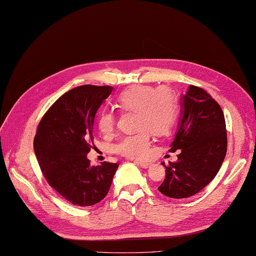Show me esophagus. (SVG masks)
<instances>
[{
	"label": "esophagus",
	"instance_id": "obj_1",
	"mask_svg": "<svg viewBox=\"0 0 256 256\" xmlns=\"http://www.w3.org/2000/svg\"><path fill=\"white\" fill-rule=\"evenodd\" d=\"M135 163H137V164L142 166V168H147L152 166V163L148 162V161H135Z\"/></svg>",
	"mask_w": 256,
	"mask_h": 256
}]
</instances>
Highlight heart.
Listing matches in <instances>:
<instances>
[{"label": "heart", "instance_id": "obj_1", "mask_svg": "<svg viewBox=\"0 0 256 256\" xmlns=\"http://www.w3.org/2000/svg\"><path fill=\"white\" fill-rule=\"evenodd\" d=\"M118 104L123 110H135V126L138 132L123 136L114 146V152L128 158L146 156L150 146V130L154 135H166L173 128L178 116V100L168 88L149 85H135L118 96ZM114 128V116L104 110L98 118V128L109 134Z\"/></svg>", "mask_w": 256, "mask_h": 256}]
</instances>
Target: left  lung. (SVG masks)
<instances>
[{"instance_id": "left-lung-1", "label": "left lung", "mask_w": 256, "mask_h": 256, "mask_svg": "<svg viewBox=\"0 0 256 256\" xmlns=\"http://www.w3.org/2000/svg\"><path fill=\"white\" fill-rule=\"evenodd\" d=\"M178 161L166 168L159 192L173 199L201 192L222 164L227 152L226 123L220 104L204 90L189 85L180 97V121L170 152Z\"/></svg>"}]
</instances>
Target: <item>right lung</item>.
Returning <instances> with one entry per match:
<instances>
[{
	"instance_id": "1",
	"label": "right lung",
	"mask_w": 256,
	"mask_h": 256,
	"mask_svg": "<svg viewBox=\"0 0 256 256\" xmlns=\"http://www.w3.org/2000/svg\"><path fill=\"white\" fill-rule=\"evenodd\" d=\"M111 86L82 85L64 93L38 124L34 142L41 171L50 187L72 204L90 206L107 196L119 164L90 166L95 116Z\"/></svg>"
}]
</instances>
